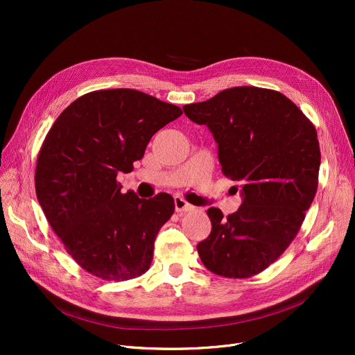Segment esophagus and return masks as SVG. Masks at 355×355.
Wrapping results in <instances>:
<instances>
[{
    "instance_id": "1",
    "label": "esophagus",
    "mask_w": 355,
    "mask_h": 355,
    "mask_svg": "<svg viewBox=\"0 0 355 355\" xmlns=\"http://www.w3.org/2000/svg\"><path fill=\"white\" fill-rule=\"evenodd\" d=\"M174 204H175L177 213H187V211L194 210V206H191V204L185 201L182 197H175Z\"/></svg>"
}]
</instances>
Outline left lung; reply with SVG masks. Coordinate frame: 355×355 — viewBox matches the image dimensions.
<instances>
[{
    "mask_svg": "<svg viewBox=\"0 0 355 355\" xmlns=\"http://www.w3.org/2000/svg\"><path fill=\"white\" fill-rule=\"evenodd\" d=\"M182 109L211 130L221 171L243 196L226 218L207 210L211 233L197 245L201 262L218 276H254L288 249L313 201L321 164L316 129L281 92L254 86L221 90Z\"/></svg>",
    "mask_w": 355,
    "mask_h": 355,
    "instance_id": "8db88e82",
    "label": "left lung"
}]
</instances>
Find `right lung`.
<instances>
[{"mask_svg": "<svg viewBox=\"0 0 355 355\" xmlns=\"http://www.w3.org/2000/svg\"><path fill=\"white\" fill-rule=\"evenodd\" d=\"M181 115V107L139 90H95L70 103L47 132L35 194L66 252L93 276L121 282L151 266L174 198L122 194L116 177L132 171L153 135Z\"/></svg>", "mask_w": 355, "mask_h": 355, "instance_id": "add662e5", "label": "right lung"}]
</instances>
